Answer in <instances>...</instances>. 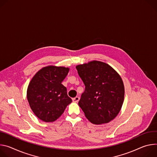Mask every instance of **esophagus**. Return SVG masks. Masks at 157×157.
I'll return each mask as SVG.
<instances>
[{
  "label": "esophagus",
  "mask_w": 157,
  "mask_h": 157,
  "mask_svg": "<svg viewBox=\"0 0 157 157\" xmlns=\"http://www.w3.org/2000/svg\"><path fill=\"white\" fill-rule=\"evenodd\" d=\"M79 100H80L79 97H75V98H72L73 101H74V102H75V103H77V102L79 101Z\"/></svg>",
  "instance_id": "esophagus-1"
}]
</instances>
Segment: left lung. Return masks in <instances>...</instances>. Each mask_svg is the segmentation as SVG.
<instances>
[{"instance_id":"left-lung-1","label":"left lung","mask_w":157,"mask_h":157,"mask_svg":"<svg viewBox=\"0 0 157 157\" xmlns=\"http://www.w3.org/2000/svg\"><path fill=\"white\" fill-rule=\"evenodd\" d=\"M85 89L78 105L95 125L107 124L120 112L125 88L120 75L109 64L97 60L76 66Z\"/></svg>"}]
</instances>
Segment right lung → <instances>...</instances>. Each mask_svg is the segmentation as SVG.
<instances>
[{
	"mask_svg": "<svg viewBox=\"0 0 157 157\" xmlns=\"http://www.w3.org/2000/svg\"><path fill=\"white\" fill-rule=\"evenodd\" d=\"M68 72V67L48 65L39 70L29 84V105L33 113L45 122L57 120L72 101L62 84Z\"/></svg>",
	"mask_w": 157,
	"mask_h": 157,
	"instance_id": "add662e5",
	"label": "right lung"
}]
</instances>
